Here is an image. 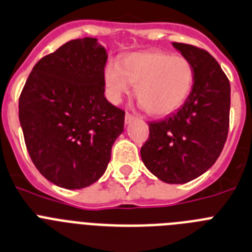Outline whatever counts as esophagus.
Wrapping results in <instances>:
<instances>
[{"instance_id": "esophagus-1", "label": "esophagus", "mask_w": 252, "mask_h": 252, "mask_svg": "<svg viewBox=\"0 0 252 252\" xmlns=\"http://www.w3.org/2000/svg\"><path fill=\"white\" fill-rule=\"evenodd\" d=\"M134 120H135V117H133L132 114H129V113L126 114V124H130L132 122H134Z\"/></svg>"}]
</instances>
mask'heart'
I'll return each mask as SVG.
<instances>
[{"instance_id": "1", "label": "heart", "mask_w": 252, "mask_h": 252, "mask_svg": "<svg viewBox=\"0 0 252 252\" xmlns=\"http://www.w3.org/2000/svg\"><path fill=\"white\" fill-rule=\"evenodd\" d=\"M106 95L114 104L129 93L130 84L142 108L153 117H165L187 101L194 86V68L184 57L165 52H135L104 69Z\"/></svg>"}]
</instances>
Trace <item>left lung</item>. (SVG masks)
I'll return each instance as SVG.
<instances>
[{
  "label": "left lung",
  "mask_w": 252,
  "mask_h": 252,
  "mask_svg": "<svg viewBox=\"0 0 252 252\" xmlns=\"http://www.w3.org/2000/svg\"><path fill=\"white\" fill-rule=\"evenodd\" d=\"M194 68V86L187 101L165 119L150 122V137L141 157L156 178L185 184L214 165L226 143L231 86L220 65L207 50L172 43Z\"/></svg>",
  "instance_id": "1"
}]
</instances>
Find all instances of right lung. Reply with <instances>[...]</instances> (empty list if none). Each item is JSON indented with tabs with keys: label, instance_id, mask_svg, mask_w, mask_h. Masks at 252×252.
Wrapping results in <instances>:
<instances>
[{
	"label": "right lung",
	"instance_id": "1",
	"mask_svg": "<svg viewBox=\"0 0 252 252\" xmlns=\"http://www.w3.org/2000/svg\"><path fill=\"white\" fill-rule=\"evenodd\" d=\"M106 49L74 39L43 57L19 99V119L35 167L57 187L99 180L124 129V111L105 99Z\"/></svg>",
	"mask_w": 252,
	"mask_h": 252
}]
</instances>
